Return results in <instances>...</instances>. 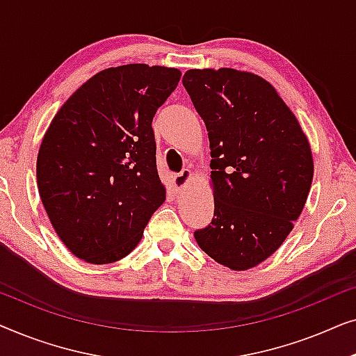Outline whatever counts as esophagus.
Returning <instances> with one entry per match:
<instances>
[{
	"instance_id": "obj_1",
	"label": "esophagus",
	"mask_w": 356,
	"mask_h": 356,
	"mask_svg": "<svg viewBox=\"0 0 356 356\" xmlns=\"http://www.w3.org/2000/svg\"><path fill=\"white\" fill-rule=\"evenodd\" d=\"M191 178H193V172L189 168H184L181 173L175 175L173 183H175V188H177V191H179V189H183V188H186L188 183L191 181Z\"/></svg>"
}]
</instances>
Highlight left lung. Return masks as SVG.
<instances>
[{"mask_svg": "<svg viewBox=\"0 0 356 356\" xmlns=\"http://www.w3.org/2000/svg\"><path fill=\"white\" fill-rule=\"evenodd\" d=\"M183 86L212 157L213 218L194 238L218 264L252 269L279 250L303 211L314 173L309 140L261 76L206 67L184 72Z\"/></svg>", "mask_w": 356, "mask_h": 356, "instance_id": "left-lung-1", "label": "left lung"}]
</instances>
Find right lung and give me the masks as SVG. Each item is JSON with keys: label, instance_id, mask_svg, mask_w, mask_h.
I'll return each instance as SVG.
<instances>
[{"label": "right lung", "instance_id": "obj_1", "mask_svg": "<svg viewBox=\"0 0 356 356\" xmlns=\"http://www.w3.org/2000/svg\"><path fill=\"white\" fill-rule=\"evenodd\" d=\"M179 77L177 67L144 63L108 67L48 126L37 155L38 193L56 235L79 259H123L167 197L152 120Z\"/></svg>", "mask_w": 356, "mask_h": 356}]
</instances>
